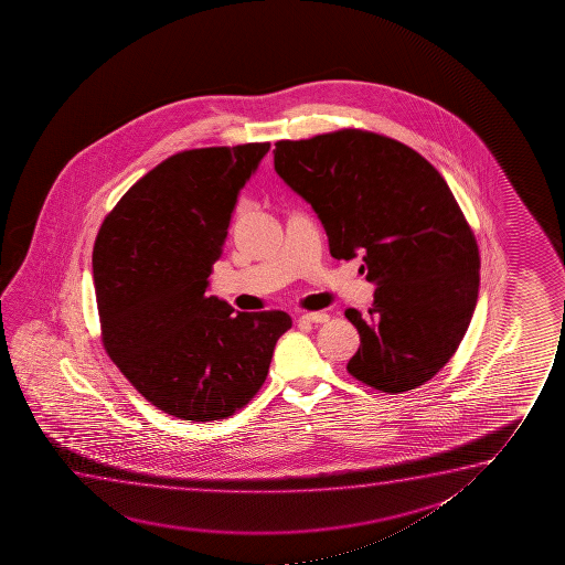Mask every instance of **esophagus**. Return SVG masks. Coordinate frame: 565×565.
I'll return each mask as SVG.
<instances>
[{
  "label": "esophagus",
  "mask_w": 565,
  "mask_h": 565,
  "mask_svg": "<svg viewBox=\"0 0 565 565\" xmlns=\"http://www.w3.org/2000/svg\"><path fill=\"white\" fill-rule=\"evenodd\" d=\"M330 317L326 312H305L299 317V322H307V324H324Z\"/></svg>",
  "instance_id": "obj_1"
}]
</instances>
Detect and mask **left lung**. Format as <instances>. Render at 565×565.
<instances>
[{
	"label": "left lung",
	"instance_id": "1",
	"mask_svg": "<svg viewBox=\"0 0 565 565\" xmlns=\"http://www.w3.org/2000/svg\"><path fill=\"white\" fill-rule=\"evenodd\" d=\"M274 168L324 225L330 255L363 258L376 286L348 363L366 386L402 394L454 356L479 299L477 239L433 163L384 135L343 129L278 140Z\"/></svg>",
	"mask_w": 565,
	"mask_h": 565
}]
</instances>
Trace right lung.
Masks as SVG:
<instances>
[{
	"instance_id": "right-lung-1",
	"label": "right lung",
	"mask_w": 565,
	"mask_h": 565,
	"mask_svg": "<svg viewBox=\"0 0 565 565\" xmlns=\"http://www.w3.org/2000/svg\"><path fill=\"white\" fill-rule=\"evenodd\" d=\"M270 142L171 156L117 202L93 250L102 341L140 395L209 423L245 407L268 376L284 310L237 312L206 297L239 191Z\"/></svg>"
}]
</instances>
